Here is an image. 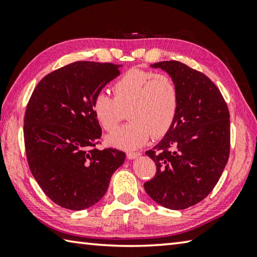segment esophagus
<instances>
[{
    "label": "esophagus",
    "mask_w": 257,
    "mask_h": 257,
    "mask_svg": "<svg viewBox=\"0 0 257 257\" xmlns=\"http://www.w3.org/2000/svg\"><path fill=\"white\" fill-rule=\"evenodd\" d=\"M139 156H141V153H139V152H127V158L129 160L137 159Z\"/></svg>",
    "instance_id": "obj_1"
}]
</instances>
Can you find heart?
Listing matches in <instances>:
<instances>
[{"label": "heart", "mask_w": 257, "mask_h": 257, "mask_svg": "<svg viewBox=\"0 0 257 257\" xmlns=\"http://www.w3.org/2000/svg\"><path fill=\"white\" fill-rule=\"evenodd\" d=\"M112 89L114 98L99 92L92 102L95 119L106 132L118 127L128 110L130 122L108 136L111 145L137 149L152 135L161 137L172 127L179 106V92L170 76L132 69L114 82Z\"/></svg>", "instance_id": "b5f03b06"}]
</instances>
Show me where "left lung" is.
I'll list each match as a JSON object with an SVG mask.
<instances>
[{"instance_id": "1", "label": "left lung", "mask_w": 257, "mask_h": 257, "mask_svg": "<svg viewBox=\"0 0 257 257\" xmlns=\"http://www.w3.org/2000/svg\"><path fill=\"white\" fill-rule=\"evenodd\" d=\"M152 68L167 71L179 92L175 122L146 155L156 173L144 188L170 210H185L203 201L214 188L230 153V114L222 94L210 78L179 61Z\"/></svg>"}]
</instances>
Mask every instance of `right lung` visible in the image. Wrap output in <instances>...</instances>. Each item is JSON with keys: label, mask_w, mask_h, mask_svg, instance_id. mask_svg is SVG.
<instances>
[{"label": "right lung", "mask_w": 257, "mask_h": 257, "mask_svg": "<svg viewBox=\"0 0 257 257\" xmlns=\"http://www.w3.org/2000/svg\"><path fill=\"white\" fill-rule=\"evenodd\" d=\"M120 69L77 61L46 75L30 96L24 119L28 165L46 196L61 207L93 206L124 162L123 152L95 147L102 129L92 111L95 95Z\"/></svg>", "instance_id": "1"}]
</instances>
